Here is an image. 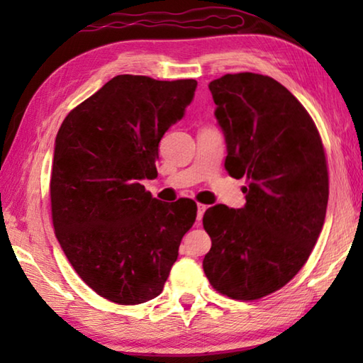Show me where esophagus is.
<instances>
[{"label":"esophagus","mask_w":363,"mask_h":363,"mask_svg":"<svg viewBox=\"0 0 363 363\" xmlns=\"http://www.w3.org/2000/svg\"><path fill=\"white\" fill-rule=\"evenodd\" d=\"M206 208H208L206 205H201V203L196 205V224L201 223V218H203Z\"/></svg>","instance_id":"34e87169"}]
</instances>
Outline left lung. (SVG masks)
<instances>
[{
    "mask_svg": "<svg viewBox=\"0 0 363 363\" xmlns=\"http://www.w3.org/2000/svg\"><path fill=\"white\" fill-rule=\"evenodd\" d=\"M208 88L224 134L225 171L247 177V203L208 208V280L225 296L251 301L280 290L304 266L320 235L328 171L314 121L285 86L257 73L214 79Z\"/></svg>",
    "mask_w": 363,
    "mask_h": 363,
    "instance_id": "obj_1",
    "label": "left lung"
}]
</instances>
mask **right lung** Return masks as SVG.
<instances>
[{
  "label": "right lung",
  "instance_id": "right-lung-1",
  "mask_svg": "<svg viewBox=\"0 0 363 363\" xmlns=\"http://www.w3.org/2000/svg\"><path fill=\"white\" fill-rule=\"evenodd\" d=\"M195 89V79L118 75L59 128L54 230L75 272L112 303L157 298L195 223L194 200L160 201L140 184L157 176L160 140L186 115Z\"/></svg>",
  "mask_w": 363,
  "mask_h": 363
}]
</instances>
